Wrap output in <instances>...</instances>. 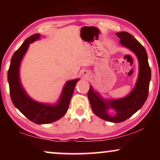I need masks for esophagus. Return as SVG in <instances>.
<instances>
[{"instance_id":"34e87169","label":"esophagus","mask_w":160,"mask_h":160,"mask_svg":"<svg viewBox=\"0 0 160 160\" xmlns=\"http://www.w3.org/2000/svg\"><path fill=\"white\" fill-rule=\"evenodd\" d=\"M82 75H83V76H84V78H88L89 72L87 71H86V70H84V71H83V72H82Z\"/></svg>"}]
</instances>
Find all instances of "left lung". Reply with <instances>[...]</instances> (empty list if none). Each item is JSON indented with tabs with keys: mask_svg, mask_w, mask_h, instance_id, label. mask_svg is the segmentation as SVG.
Wrapping results in <instances>:
<instances>
[{
	"mask_svg": "<svg viewBox=\"0 0 160 160\" xmlns=\"http://www.w3.org/2000/svg\"><path fill=\"white\" fill-rule=\"evenodd\" d=\"M117 36L120 38L122 45L132 50L138 59L139 76L135 87L126 98L110 101L102 100L98 94L93 91L92 87H89L87 93L93 112L98 117L114 123L125 121L143 106L147 99L151 80V68L145 48L128 32H117ZM109 106L112 107L117 112L114 117H111L107 113Z\"/></svg>",
	"mask_w": 160,
	"mask_h": 160,
	"instance_id": "obj_1",
	"label": "left lung"
}]
</instances>
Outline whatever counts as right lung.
I'll use <instances>...</instances> for the list:
<instances>
[{
	"label": "right lung",
	"mask_w": 160,
	"mask_h": 160,
	"mask_svg": "<svg viewBox=\"0 0 160 160\" xmlns=\"http://www.w3.org/2000/svg\"><path fill=\"white\" fill-rule=\"evenodd\" d=\"M40 36L41 35L38 33L32 35L24 41L21 47L13 54L8 71L10 96L13 104L28 119L38 124L55 122L65 114L76 84L78 81V78L66 82L58 103L54 106L34 101L26 94L19 81V65L29 47V43L36 41Z\"/></svg>",
	"instance_id": "obj_1"
}]
</instances>
